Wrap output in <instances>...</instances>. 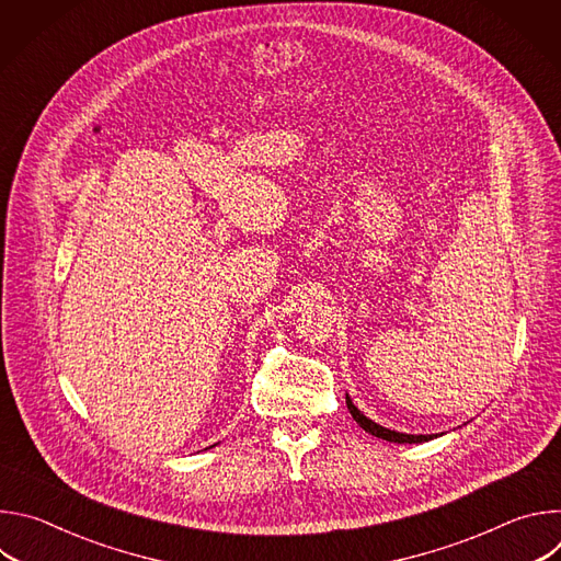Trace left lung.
Listing matches in <instances>:
<instances>
[{
    "label": "left lung",
    "instance_id": "obj_1",
    "mask_svg": "<svg viewBox=\"0 0 561 561\" xmlns=\"http://www.w3.org/2000/svg\"><path fill=\"white\" fill-rule=\"evenodd\" d=\"M346 407L353 415V420L370 435L379 437V439H386V442H394V444H422V442H428L433 439V435H407V433H397V431H390V428H383L379 424H375L373 420H368L364 413L357 411V407L351 402V397L346 394Z\"/></svg>",
    "mask_w": 561,
    "mask_h": 561
}]
</instances>
